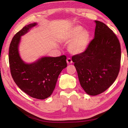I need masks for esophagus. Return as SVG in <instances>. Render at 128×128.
Returning <instances> with one entry per match:
<instances>
[{"label": "esophagus", "mask_w": 128, "mask_h": 128, "mask_svg": "<svg viewBox=\"0 0 128 128\" xmlns=\"http://www.w3.org/2000/svg\"><path fill=\"white\" fill-rule=\"evenodd\" d=\"M67 64H72V59H70V58H67Z\"/></svg>", "instance_id": "1"}]
</instances>
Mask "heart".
<instances>
[{"label": "heart", "instance_id": "b5f03b06", "mask_svg": "<svg viewBox=\"0 0 128 128\" xmlns=\"http://www.w3.org/2000/svg\"><path fill=\"white\" fill-rule=\"evenodd\" d=\"M89 31L80 26H76L66 34L64 40L70 42L68 50L74 54H79L86 51L90 42Z\"/></svg>", "mask_w": 128, "mask_h": 128}]
</instances>
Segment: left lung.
<instances>
[{
  "label": "left lung",
  "mask_w": 128,
  "mask_h": 128,
  "mask_svg": "<svg viewBox=\"0 0 128 128\" xmlns=\"http://www.w3.org/2000/svg\"><path fill=\"white\" fill-rule=\"evenodd\" d=\"M94 38L84 52L72 57L81 86L96 96L110 88L118 76L121 47L117 36L103 22L94 21Z\"/></svg>",
  "instance_id": "left-lung-1"
}]
</instances>
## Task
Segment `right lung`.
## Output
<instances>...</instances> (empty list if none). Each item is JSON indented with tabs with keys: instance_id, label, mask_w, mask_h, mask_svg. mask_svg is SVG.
I'll return each instance as SVG.
<instances>
[{
	"instance_id": "1",
	"label": "right lung",
	"mask_w": 128,
	"mask_h": 128,
	"mask_svg": "<svg viewBox=\"0 0 128 128\" xmlns=\"http://www.w3.org/2000/svg\"><path fill=\"white\" fill-rule=\"evenodd\" d=\"M36 22L24 27L13 38L9 49L10 72L15 83L22 91L32 98L45 99L52 94L58 76L67 67L66 56H42L32 63H26L19 53L21 37L28 33Z\"/></svg>"
}]
</instances>
